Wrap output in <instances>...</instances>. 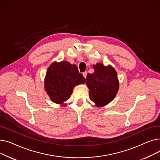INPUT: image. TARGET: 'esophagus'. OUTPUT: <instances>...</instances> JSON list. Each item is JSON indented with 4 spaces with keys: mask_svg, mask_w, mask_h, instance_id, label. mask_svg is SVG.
I'll list each match as a JSON object with an SVG mask.
<instances>
[{
    "mask_svg": "<svg viewBox=\"0 0 160 160\" xmlns=\"http://www.w3.org/2000/svg\"><path fill=\"white\" fill-rule=\"evenodd\" d=\"M87 74H88V72L86 71V72H83V77H84L85 78H86V77H87Z\"/></svg>",
    "mask_w": 160,
    "mask_h": 160,
    "instance_id": "34e87169",
    "label": "esophagus"
}]
</instances>
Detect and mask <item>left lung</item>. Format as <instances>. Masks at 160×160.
I'll list each match as a JSON object with an SVG mask.
<instances>
[{
  "label": "left lung",
  "instance_id": "1",
  "mask_svg": "<svg viewBox=\"0 0 160 160\" xmlns=\"http://www.w3.org/2000/svg\"><path fill=\"white\" fill-rule=\"evenodd\" d=\"M94 72L88 73L86 85L89 98L97 107H102L112 102L119 89V81L115 69L111 65L102 63L93 65Z\"/></svg>",
  "mask_w": 160,
  "mask_h": 160
}]
</instances>
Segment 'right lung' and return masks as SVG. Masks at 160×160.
Returning a JSON list of instances; mask_svg holds the SVG:
<instances>
[{
	"label": "right lung",
	"mask_w": 160,
	"mask_h": 160,
	"mask_svg": "<svg viewBox=\"0 0 160 160\" xmlns=\"http://www.w3.org/2000/svg\"><path fill=\"white\" fill-rule=\"evenodd\" d=\"M86 82L76 65L67 61L54 62L47 71L44 86L47 94L54 103L66 106L65 102L72 93L74 88Z\"/></svg>",
	"instance_id": "1"
}]
</instances>
